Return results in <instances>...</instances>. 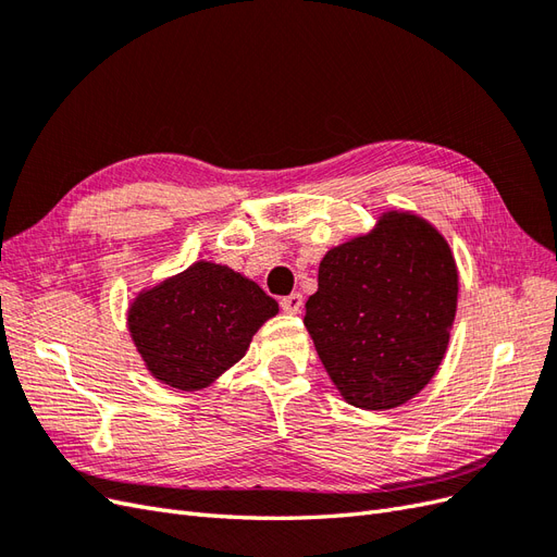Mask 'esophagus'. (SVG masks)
Here are the masks:
<instances>
[{
  "instance_id": "1",
  "label": "esophagus",
  "mask_w": 557,
  "mask_h": 557,
  "mask_svg": "<svg viewBox=\"0 0 557 557\" xmlns=\"http://www.w3.org/2000/svg\"><path fill=\"white\" fill-rule=\"evenodd\" d=\"M301 305H305V297H301L299 293H293V295L281 299V309H283L285 313H299V311H301Z\"/></svg>"
}]
</instances>
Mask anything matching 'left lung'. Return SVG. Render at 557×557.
Returning a JSON list of instances; mask_svg holds the SVG:
<instances>
[{"mask_svg":"<svg viewBox=\"0 0 557 557\" xmlns=\"http://www.w3.org/2000/svg\"><path fill=\"white\" fill-rule=\"evenodd\" d=\"M458 309L448 242L409 211L325 252L305 325L342 397L367 411L407 404L432 381Z\"/></svg>","mask_w":557,"mask_h":557,"instance_id":"8db88e82","label":"left lung"}]
</instances>
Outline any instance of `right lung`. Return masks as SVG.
Segmentation results:
<instances>
[{
	"label": "right lung",
	"mask_w": 557,
	"mask_h": 557,
	"mask_svg": "<svg viewBox=\"0 0 557 557\" xmlns=\"http://www.w3.org/2000/svg\"><path fill=\"white\" fill-rule=\"evenodd\" d=\"M276 313V299L256 281L199 260L134 297L127 327L148 372L193 393L237 364L252 334Z\"/></svg>",
	"instance_id": "1"
}]
</instances>
